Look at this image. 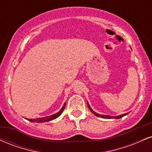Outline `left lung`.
<instances>
[{"mask_svg":"<svg viewBox=\"0 0 152 152\" xmlns=\"http://www.w3.org/2000/svg\"><path fill=\"white\" fill-rule=\"evenodd\" d=\"M87 105H88V109H90V111H91L93 114L95 115V116H99V117H102V118H120L121 117H123V116H126V115L128 114V113H126V114H121V115H119V116H106V115H102V114H97L96 112H95V111H93V109L91 108V106L89 104H88V103L87 102Z\"/></svg>","mask_w":152,"mask_h":152,"instance_id":"obj_1","label":"left lung"}]
</instances>
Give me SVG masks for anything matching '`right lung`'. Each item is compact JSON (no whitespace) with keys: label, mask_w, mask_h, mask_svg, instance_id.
Returning <instances> with one entry per match:
<instances>
[{"label":"right lung","mask_w":152,"mask_h":152,"mask_svg":"<svg viewBox=\"0 0 152 152\" xmlns=\"http://www.w3.org/2000/svg\"><path fill=\"white\" fill-rule=\"evenodd\" d=\"M65 106H66V104H64V106H63V107L61 108V109L58 112H57L56 114L50 115V116H46V117H42V118H34V119H31H31L30 118H27V119L31 122H36V123H41V122H46V121H51V120H53V119H55V118H58V116L62 114V112H63V111H64Z\"/></svg>","instance_id":"right-lung-1"}]
</instances>
